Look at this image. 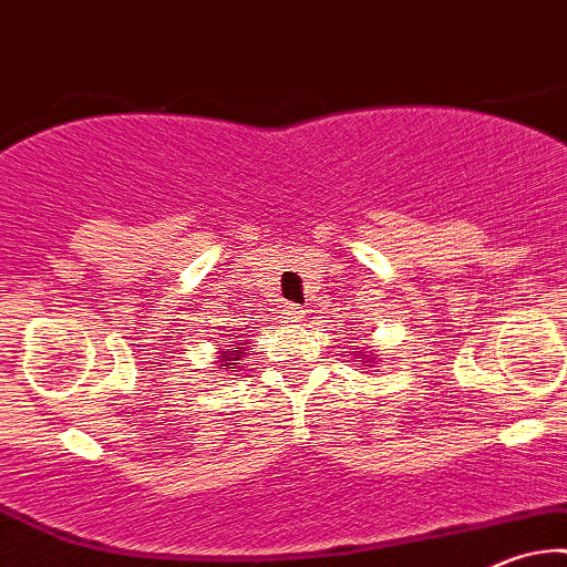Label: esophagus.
<instances>
[{"label":"esophagus","mask_w":567,"mask_h":567,"mask_svg":"<svg viewBox=\"0 0 567 567\" xmlns=\"http://www.w3.org/2000/svg\"><path fill=\"white\" fill-rule=\"evenodd\" d=\"M279 313H282L285 321H300V319H303L306 311L296 303H285L282 308H279Z\"/></svg>","instance_id":"esophagus-1"}]
</instances>
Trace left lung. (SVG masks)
Here are the masks:
<instances>
[{
	"label": "left lung",
	"mask_w": 567,
	"mask_h": 567,
	"mask_svg": "<svg viewBox=\"0 0 567 567\" xmlns=\"http://www.w3.org/2000/svg\"><path fill=\"white\" fill-rule=\"evenodd\" d=\"M371 361V358H363V363H369Z\"/></svg>",
	"instance_id": "left-lung-1"
}]
</instances>
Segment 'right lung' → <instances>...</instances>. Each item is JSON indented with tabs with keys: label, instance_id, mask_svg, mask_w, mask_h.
I'll use <instances>...</instances> for the list:
<instances>
[{
	"label": "right lung",
	"instance_id": "add662e5",
	"mask_svg": "<svg viewBox=\"0 0 567 567\" xmlns=\"http://www.w3.org/2000/svg\"><path fill=\"white\" fill-rule=\"evenodd\" d=\"M238 346H240V342H238ZM238 346H230V348L221 350L219 367H225L227 371L235 369V361H240V358H243V348H238Z\"/></svg>",
	"mask_w": 567,
	"mask_h": 567
}]
</instances>
